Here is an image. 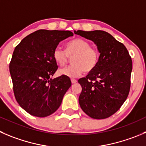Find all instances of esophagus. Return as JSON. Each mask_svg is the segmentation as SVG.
<instances>
[{
	"instance_id": "obj_1",
	"label": "esophagus",
	"mask_w": 146,
	"mask_h": 146,
	"mask_svg": "<svg viewBox=\"0 0 146 146\" xmlns=\"http://www.w3.org/2000/svg\"><path fill=\"white\" fill-rule=\"evenodd\" d=\"M71 82H72V84H75L77 81L75 80V79H72V80H71Z\"/></svg>"
}]
</instances>
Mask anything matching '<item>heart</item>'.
Instances as JSON below:
<instances>
[{
    "label": "heart",
    "mask_w": 146,
    "mask_h": 146,
    "mask_svg": "<svg viewBox=\"0 0 146 146\" xmlns=\"http://www.w3.org/2000/svg\"><path fill=\"white\" fill-rule=\"evenodd\" d=\"M69 57H73L72 64L60 69L59 74L75 78L80 77L84 70L90 72L95 69L99 63L100 53L87 40L75 38L66 44L65 50L57 47L53 52L54 60L61 67L67 64Z\"/></svg>",
    "instance_id": "obj_1"
}]
</instances>
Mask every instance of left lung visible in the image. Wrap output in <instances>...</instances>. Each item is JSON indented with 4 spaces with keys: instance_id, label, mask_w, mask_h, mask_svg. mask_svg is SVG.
<instances>
[{
    "instance_id": "8db88e82",
    "label": "left lung",
    "mask_w": 146,
    "mask_h": 146,
    "mask_svg": "<svg viewBox=\"0 0 146 146\" xmlns=\"http://www.w3.org/2000/svg\"><path fill=\"white\" fill-rule=\"evenodd\" d=\"M93 41L100 53L98 64L80 79L82 92L79 103L87 115L105 119L115 113L128 96L133 62L124 44L104 31H74Z\"/></svg>"
}]
</instances>
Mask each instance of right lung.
I'll use <instances>...</instances> for the list:
<instances>
[{"label":"right lung","instance_id":"1","mask_svg":"<svg viewBox=\"0 0 146 146\" xmlns=\"http://www.w3.org/2000/svg\"><path fill=\"white\" fill-rule=\"evenodd\" d=\"M73 35L69 31L41 29L15 48L9 64L13 92L18 103L31 115L44 117L56 112L72 85L66 76L51 77L58 69L54 51L60 41Z\"/></svg>","mask_w":146,"mask_h":146}]
</instances>
